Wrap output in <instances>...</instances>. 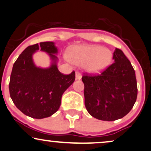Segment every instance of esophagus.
Segmentation results:
<instances>
[{
	"instance_id": "esophagus-1",
	"label": "esophagus",
	"mask_w": 151,
	"mask_h": 151,
	"mask_svg": "<svg viewBox=\"0 0 151 151\" xmlns=\"http://www.w3.org/2000/svg\"><path fill=\"white\" fill-rule=\"evenodd\" d=\"M76 79H81V74L79 72H76Z\"/></svg>"
}]
</instances>
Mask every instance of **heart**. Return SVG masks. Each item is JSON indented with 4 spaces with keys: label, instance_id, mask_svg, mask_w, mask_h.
I'll return each mask as SVG.
<instances>
[{
    "label": "heart",
    "instance_id": "obj_1",
    "mask_svg": "<svg viewBox=\"0 0 151 151\" xmlns=\"http://www.w3.org/2000/svg\"><path fill=\"white\" fill-rule=\"evenodd\" d=\"M110 50L100 46L81 45L72 49L69 59L74 64L83 65L91 72H97L104 69L111 60Z\"/></svg>",
    "mask_w": 151,
    "mask_h": 151
}]
</instances>
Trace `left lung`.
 I'll use <instances>...</instances> for the list:
<instances>
[{
    "label": "left lung",
    "mask_w": 151,
    "mask_h": 151,
    "mask_svg": "<svg viewBox=\"0 0 151 151\" xmlns=\"http://www.w3.org/2000/svg\"><path fill=\"white\" fill-rule=\"evenodd\" d=\"M114 63L100 74L84 73L85 106L93 117L112 121L130 111L137 97L135 72L123 51L116 49Z\"/></svg>",
    "instance_id": "8db88e82"
}]
</instances>
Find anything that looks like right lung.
<instances>
[{
    "instance_id": "add662e5",
    "label": "right lung",
    "mask_w": 151,
    "mask_h": 151,
    "mask_svg": "<svg viewBox=\"0 0 151 151\" xmlns=\"http://www.w3.org/2000/svg\"><path fill=\"white\" fill-rule=\"evenodd\" d=\"M41 49L48 52L53 63L42 69L34 65L32 55ZM57 48L52 42L28 46L19 55L13 65L9 90L15 106L25 115L37 119L49 117L56 113L61 104V98L75 79V72L65 74L56 65Z\"/></svg>"
}]
</instances>
